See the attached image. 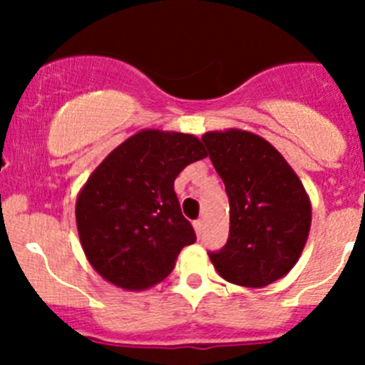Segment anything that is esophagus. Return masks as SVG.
Here are the masks:
<instances>
[{
  "label": "esophagus",
  "instance_id": "1",
  "mask_svg": "<svg viewBox=\"0 0 365 365\" xmlns=\"http://www.w3.org/2000/svg\"><path fill=\"white\" fill-rule=\"evenodd\" d=\"M193 228H195V234H197L199 237H201L202 230H205V221H202V219H197V221H193Z\"/></svg>",
  "mask_w": 365,
  "mask_h": 365
}]
</instances>
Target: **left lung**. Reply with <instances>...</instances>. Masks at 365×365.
I'll return each mask as SVG.
<instances>
[{"instance_id": "8db88e82", "label": "left lung", "mask_w": 365, "mask_h": 365, "mask_svg": "<svg viewBox=\"0 0 365 365\" xmlns=\"http://www.w3.org/2000/svg\"><path fill=\"white\" fill-rule=\"evenodd\" d=\"M230 202L227 245L210 254L227 282L265 287L296 265L311 228L302 180L265 138L241 130L202 135Z\"/></svg>"}]
</instances>
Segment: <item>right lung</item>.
Masks as SVG:
<instances>
[{
	"label": "right lung",
	"instance_id": "right-lung-1",
	"mask_svg": "<svg viewBox=\"0 0 365 365\" xmlns=\"http://www.w3.org/2000/svg\"><path fill=\"white\" fill-rule=\"evenodd\" d=\"M206 155L193 135L146 130L102 160L76 199L80 243L102 278L140 291L172 272L180 250L197 240L173 182Z\"/></svg>",
	"mask_w": 365,
	"mask_h": 365
}]
</instances>
